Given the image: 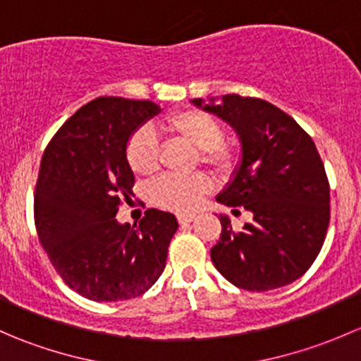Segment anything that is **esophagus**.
Wrapping results in <instances>:
<instances>
[{"mask_svg": "<svg viewBox=\"0 0 361 361\" xmlns=\"http://www.w3.org/2000/svg\"><path fill=\"white\" fill-rule=\"evenodd\" d=\"M195 220V214H178V221L181 225L183 224H190V221Z\"/></svg>", "mask_w": 361, "mask_h": 361, "instance_id": "esophagus-1", "label": "esophagus"}]
</instances>
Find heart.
<instances>
[{
	"mask_svg": "<svg viewBox=\"0 0 361 361\" xmlns=\"http://www.w3.org/2000/svg\"><path fill=\"white\" fill-rule=\"evenodd\" d=\"M160 129L167 136L190 145L197 152V160L218 174H228L238 167L241 148L235 141L225 140L224 126L211 113L185 108L169 113L160 120ZM126 160L136 176H152L159 169V145L148 127H140L126 143ZM211 190L207 174L164 176L150 188L154 204L164 209L188 213L194 211Z\"/></svg>",
	"mask_w": 361,
	"mask_h": 361,
	"instance_id": "heart-1",
	"label": "heart"
}]
</instances>
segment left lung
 <instances>
[{
    "instance_id": "left-lung-1",
    "label": "left lung",
    "mask_w": 361,
    "mask_h": 361,
    "mask_svg": "<svg viewBox=\"0 0 361 361\" xmlns=\"http://www.w3.org/2000/svg\"><path fill=\"white\" fill-rule=\"evenodd\" d=\"M221 104L197 106L231 123L243 145L234 181L216 197L245 207L253 221L234 231L220 216V241L211 260L238 288L267 292L300 278L325 243L330 183L314 141L278 106L260 97L227 94Z\"/></svg>"
}]
</instances>
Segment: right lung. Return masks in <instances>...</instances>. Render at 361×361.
I'll return each mask as SVG.
<instances>
[{
  "instance_id": "right-lung-1",
  "label": "right lung",
  "mask_w": 361,
  "mask_h": 361,
  "mask_svg": "<svg viewBox=\"0 0 361 361\" xmlns=\"http://www.w3.org/2000/svg\"><path fill=\"white\" fill-rule=\"evenodd\" d=\"M159 111L152 101L97 97L69 116L43 152L35 190L38 239L63 281L90 300L140 297L166 267L174 214L147 209L133 227L115 218L134 185L127 140Z\"/></svg>"
}]
</instances>
